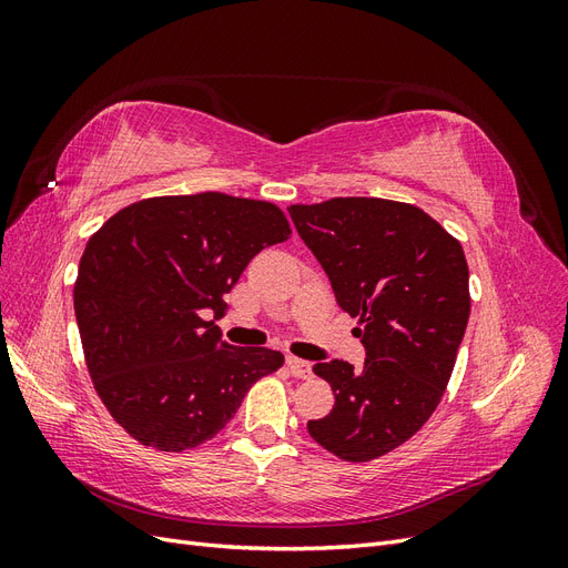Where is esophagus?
Here are the masks:
<instances>
[{"label": "esophagus", "mask_w": 568, "mask_h": 568, "mask_svg": "<svg viewBox=\"0 0 568 568\" xmlns=\"http://www.w3.org/2000/svg\"><path fill=\"white\" fill-rule=\"evenodd\" d=\"M286 369H288L291 376H296V379H311V376H313L311 363H305V359L294 357V355L286 357Z\"/></svg>", "instance_id": "1"}]
</instances>
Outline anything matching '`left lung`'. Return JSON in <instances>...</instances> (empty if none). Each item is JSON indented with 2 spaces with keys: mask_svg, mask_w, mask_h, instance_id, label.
<instances>
[{
  "mask_svg": "<svg viewBox=\"0 0 568 568\" xmlns=\"http://www.w3.org/2000/svg\"><path fill=\"white\" fill-rule=\"evenodd\" d=\"M332 282L343 313L359 317L363 369L324 359L334 409L307 434L343 462L398 448L434 415L471 311L462 244L412 203L338 196L288 209Z\"/></svg>",
  "mask_w": 568,
  "mask_h": 568,
  "instance_id": "1",
  "label": "left lung"
}]
</instances>
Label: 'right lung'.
I'll return each mask as SVG.
<instances>
[{
  "label": "right lung",
  "instance_id": "1",
  "mask_svg": "<svg viewBox=\"0 0 568 568\" xmlns=\"http://www.w3.org/2000/svg\"><path fill=\"white\" fill-rule=\"evenodd\" d=\"M288 234L280 205L201 192L130 203L90 236L73 288L84 363L136 443L199 448L284 365L280 351L230 346L205 317L225 313L251 257Z\"/></svg>",
  "mask_w": 568,
  "mask_h": 568
}]
</instances>
